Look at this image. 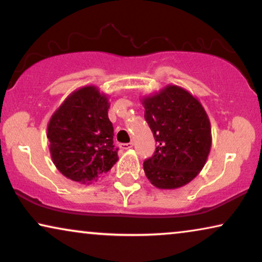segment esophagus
<instances>
[{"instance_id": "obj_1", "label": "esophagus", "mask_w": 262, "mask_h": 262, "mask_svg": "<svg viewBox=\"0 0 262 262\" xmlns=\"http://www.w3.org/2000/svg\"><path fill=\"white\" fill-rule=\"evenodd\" d=\"M132 146H134L132 143H125V144H120V148L123 150H128V149H131Z\"/></svg>"}]
</instances>
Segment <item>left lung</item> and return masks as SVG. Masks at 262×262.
I'll list each match as a JSON object with an SVG mask.
<instances>
[{"label":"left lung","instance_id":"8db88e82","mask_svg":"<svg viewBox=\"0 0 262 262\" xmlns=\"http://www.w3.org/2000/svg\"><path fill=\"white\" fill-rule=\"evenodd\" d=\"M141 102L157 142L154 156L143 163L146 178L160 189L187 185L205 166L212 144L205 108L195 96L175 84L143 96Z\"/></svg>","mask_w":262,"mask_h":262}]
</instances>
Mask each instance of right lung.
Wrapping results in <instances>:
<instances>
[{
    "label": "right lung",
    "instance_id": "obj_1",
    "mask_svg": "<svg viewBox=\"0 0 262 262\" xmlns=\"http://www.w3.org/2000/svg\"><path fill=\"white\" fill-rule=\"evenodd\" d=\"M108 95L84 85L67 96L50 118L49 149L64 177L80 184L102 178L118 161Z\"/></svg>",
    "mask_w": 262,
    "mask_h": 262
}]
</instances>
